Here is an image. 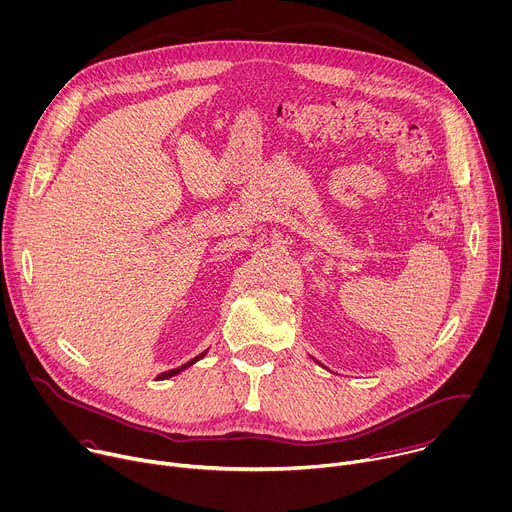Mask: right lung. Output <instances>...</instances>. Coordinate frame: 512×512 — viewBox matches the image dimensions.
I'll return each mask as SVG.
<instances>
[{
    "instance_id": "right-lung-1",
    "label": "right lung",
    "mask_w": 512,
    "mask_h": 512,
    "mask_svg": "<svg viewBox=\"0 0 512 512\" xmlns=\"http://www.w3.org/2000/svg\"><path fill=\"white\" fill-rule=\"evenodd\" d=\"M205 356H207V352H203V354H199V356H197V358H193V360H191V362H187V364H183V366H181V368H177V370H170V372H164V374H160V376H158V378H156V380H168V378H173V376H177V374H181V372H185V370H187V368H191V366H193V364H197V362H199V360H203V358H205Z\"/></svg>"
}]
</instances>
